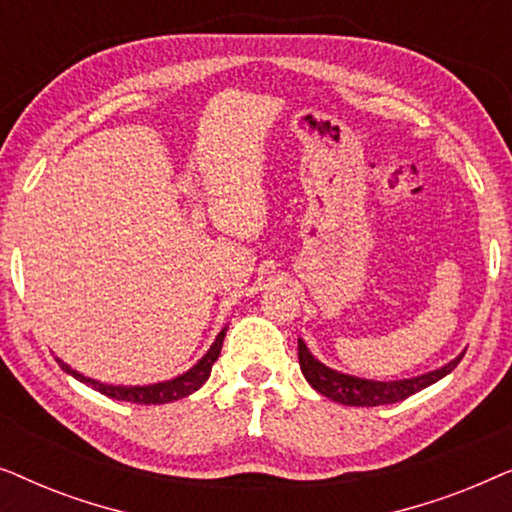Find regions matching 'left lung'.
Returning <instances> with one entry per match:
<instances>
[{
    "instance_id": "8db88e82",
    "label": "left lung",
    "mask_w": 512,
    "mask_h": 512,
    "mask_svg": "<svg viewBox=\"0 0 512 512\" xmlns=\"http://www.w3.org/2000/svg\"><path fill=\"white\" fill-rule=\"evenodd\" d=\"M459 354L457 359L447 363V366L433 370V373L410 377V380H396V382H375V380H361V377L342 375L335 373V370L326 368L324 363H319L310 354V349L303 340H298V361L300 370H303L305 380L312 384V389H317L321 396L331 398L335 403L342 405H359V408H373V405H389L398 403L403 398H408L417 391L429 387V384L438 382L440 377L452 373L461 361Z\"/></svg>"
}]
</instances>
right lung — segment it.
I'll return each instance as SVG.
<instances>
[{
  "instance_id": "1",
  "label": "right lung",
  "mask_w": 512,
  "mask_h": 512,
  "mask_svg": "<svg viewBox=\"0 0 512 512\" xmlns=\"http://www.w3.org/2000/svg\"><path fill=\"white\" fill-rule=\"evenodd\" d=\"M223 338H226V328L216 335L214 345L209 347V352L202 356V359L195 363V366L188 370V373L174 377V380H167V382H158V384H149V387H114V384H102V382H95L90 380V377L76 373L67 366L65 361H60V368L69 373L76 380L88 384V387H93L95 391H100V394L109 396V398H116V401H128V403H144V405H160V403H172V401H179V398H184L188 394H193V391H198L202 384L207 382L209 373H212V366L214 361L219 359L221 354V347H223Z\"/></svg>"
}]
</instances>
